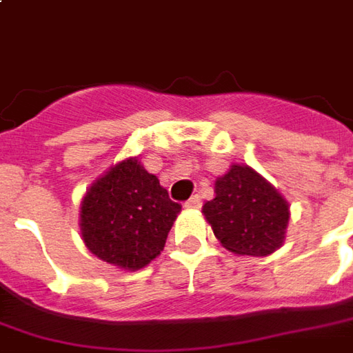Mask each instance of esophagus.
<instances>
[{"instance_id":"1","label":"esophagus","mask_w":353,"mask_h":353,"mask_svg":"<svg viewBox=\"0 0 353 353\" xmlns=\"http://www.w3.org/2000/svg\"><path fill=\"white\" fill-rule=\"evenodd\" d=\"M201 204H202V201H201V196H199V194H193V196H191L189 201L185 202V206H187V208H201Z\"/></svg>"}]
</instances>
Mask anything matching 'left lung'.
Wrapping results in <instances>:
<instances>
[{"label": "left lung", "mask_w": 353, "mask_h": 353, "mask_svg": "<svg viewBox=\"0 0 353 353\" xmlns=\"http://www.w3.org/2000/svg\"><path fill=\"white\" fill-rule=\"evenodd\" d=\"M202 214L221 245L245 256L275 252L288 223V204L277 189L239 164L216 181V199L202 206Z\"/></svg>", "instance_id": "obj_1"}]
</instances>
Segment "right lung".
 Masks as SVG:
<instances>
[{
  "instance_id": "1",
  "label": "right lung",
  "mask_w": 353,
  "mask_h": 353,
  "mask_svg": "<svg viewBox=\"0 0 353 353\" xmlns=\"http://www.w3.org/2000/svg\"><path fill=\"white\" fill-rule=\"evenodd\" d=\"M179 210L157 176L135 159L124 160L83 196V243L103 262L141 270L164 248Z\"/></svg>"
}]
</instances>
